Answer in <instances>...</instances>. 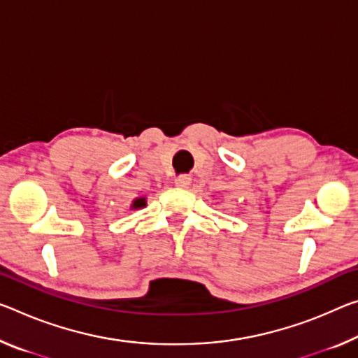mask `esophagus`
Returning <instances> with one entry per match:
<instances>
[{
	"label": "esophagus",
	"mask_w": 358,
	"mask_h": 358,
	"mask_svg": "<svg viewBox=\"0 0 358 358\" xmlns=\"http://www.w3.org/2000/svg\"><path fill=\"white\" fill-rule=\"evenodd\" d=\"M175 185H177L178 188H181V189L189 188L191 177H189V175H178V177L175 178Z\"/></svg>",
	"instance_id": "obj_1"
}]
</instances>
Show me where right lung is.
<instances>
[{"mask_svg":"<svg viewBox=\"0 0 358 358\" xmlns=\"http://www.w3.org/2000/svg\"><path fill=\"white\" fill-rule=\"evenodd\" d=\"M146 206V202H145V199H137V201H134V208H140V207H145Z\"/></svg>","mask_w":358,"mask_h":358,"instance_id":"add662e5","label":"right lung"}]
</instances>
